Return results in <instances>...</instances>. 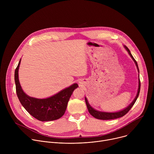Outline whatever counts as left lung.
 Returning <instances> with one entry per match:
<instances>
[{
  "label": "left lung",
  "instance_id": "left-lung-1",
  "mask_svg": "<svg viewBox=\"0 0 154 154\" xmlns=\"http://www.w3.org/2000/svg\"><path fill=\"white\" fill-rule=\"evenodd\" d=\"M125 48L126 49V50L128 51L129 55H130V57H131V58L133 59V60L135 61V64H136V66H137V68H138V70L139 71V69H138V64H137V61L135 60V58H134V57L132 56V55L131 54L129 49L126 47L125 46ZM140 78V77H139ZM140 86H141V82H140V80L139 79V86H138V93H137V96L135 98V99L134 100V101L131 102V103L128 106H127L126 108H125L124 109H123V110L122 111H120V112H115V113H106V112H99V111H97L96 110V109H94L93 108H92L90 104L88 103V100L86 99V98L85 97V102H86V106H87V108H88V112L89 113L93 116L95 118H97L98 119H102V120H109V119H116V118H121V117H122L124 116L125 114H127L130 109H131V108L133 106V105L135 104L138 96H139V94H140Z\"/></svg>",
  "mask_w": 154,
  "mask_h": 154
}]
</instances>
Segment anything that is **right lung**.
<instances>
[{
	"label": "right lung",
	"instance_id": "obj_1",
	"mask_svg": "<svg viewBox=\"0 0 154 154\" xmlns=\"http://www.w3.org/2000/svg\"><path fill=\"white\" fill-rule=\"evenodd\" d=\"M20 60L14 72L17 97L24 108L33 117L41 121H50L60 118L65 113L68 102L73 91L79 86L74 83L57 94L47 99H36L27 96L22 90L18 79Z\"/></svg>",
	"mask_w": 154,
	"mask_h": 154
}]
</instances>
